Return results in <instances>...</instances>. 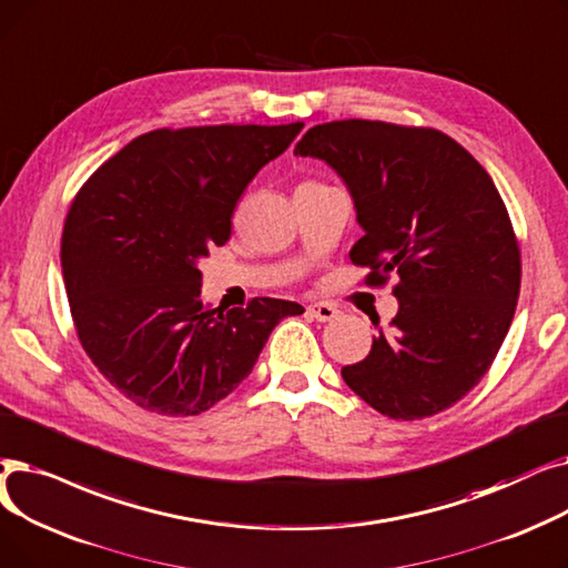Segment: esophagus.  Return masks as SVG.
Listing matches in <instances>:
<instances>
[{"label":"esophagus","mask_w":568,"mask_h":568,"mask_svg":"<svg viewBox=\"0 0 568 568\" xmlns=\"http://www.w3.org/2000/svg\"><path fill=\"white\" fill-rule=\"evenodd\" d=\"M307 312H310V316L312 318H316V321H333L339 312H337V307H333L331 303H312L310 307H307Z\"/></svg>","instance_id":"esophagus-1"}]
</instances>
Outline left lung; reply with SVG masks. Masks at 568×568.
Here are the masks:
<instances>
[{
	"label": "left lung",
	"mask_w": 568,
	"mask_h": 568,
	"mask_svg": "<svg viewBox=\"0 0 568 568\" xmlns=\"http://www.w3.org/2000/svg\"><path fill=\"white\" fill-rule=\"evenodd\" d=\"M344 180L369 284L399 275V303L346 386L397 420L435 416L490 369L520 293V247L493 178L446 133L372 120L312 126L293 150Z\"/></svg>",
	"instance_id": "obj_1"
}]
</instances>
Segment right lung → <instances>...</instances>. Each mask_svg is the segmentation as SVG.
<instances>
[{
    "instance_id": "1",
    "label": "right lung",
    "mask_w": 568,
    "mask_h": 568,
    "mask_svg": "<svg viewBox=\"0 0 568 568\" xmlns=\"http://www.w3.org/2000/svg\"><path fill=\"white\" fill-rule=\"evenodd\" d=\"M303 122L156 129L80 186L62 275L85 354L124 397L199 416L247 379L270 333L303 305L254 298L210 310L199 261L231 237L237 199Z\"/></svg>"
}]
</instances>
